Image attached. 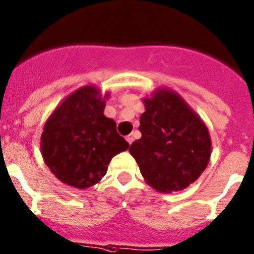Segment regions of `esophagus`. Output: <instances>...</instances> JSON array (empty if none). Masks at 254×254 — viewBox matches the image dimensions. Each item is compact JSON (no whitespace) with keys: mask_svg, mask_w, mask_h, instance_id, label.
<instances>
[{"mask_svg":"<svg viewBox=\"0 0 254 254\" xmlns=\"http://www.w3.org/2000/svg\"><path fill=\"white\" fill-rule=\"evenodd\" d=\"M126 139H127V142H128L129 143V145H131V143L132 142H133V136H132V134H128V136H127V137H126Z\"/></svg>","mask_w":254,"mask_h":254,"instance_id":"34e87169","label":"esophagus"}]
</instances>
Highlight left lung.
I'll return each mask as SVG.
<instances>
[{"label":"left lung","instance_id":"8db88e82","mask_svg":"<svg viewBox=\"0 0 254 254\" xmlns=\"http://www.w3.org/2000/svg\"><path fill=\"white\" fill-rule=\"evenodd\" d=\"M142 102L145 112L138 127L142 137L132 143L129 153L151 188L160 192L186 189L210 160L208 127L173 89L156 88Z\"/></svg>","mask_w":254,"mask_h":254}]
</instances>
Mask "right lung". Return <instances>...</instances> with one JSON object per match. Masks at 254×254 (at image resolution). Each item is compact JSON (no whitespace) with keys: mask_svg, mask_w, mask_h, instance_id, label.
<instances>
[{"mask_svg":"<svg viewBox=\"0 0 254 254\" xmlns=\"http://www.w3.org/2000/svg\"><path fill=\"white\" fill-rule=\"evenodd\" d=\"M109 92L84 85L69 94L44 125L40 150L46 166L62 183L88 189L107 174L112 157L129 147L104 116Z\"/></svg>","mask_w":254,"mask_h":254,"instance_id":"1","label":"right lung"}]
</instances>
